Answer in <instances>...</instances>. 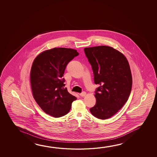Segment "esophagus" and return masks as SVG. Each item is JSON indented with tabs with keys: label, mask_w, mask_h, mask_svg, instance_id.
<instances>
[{
	"label": "esophagus",
	"mask_w": 157,
	"mask_h": 157,
	"mask_svg": "<svg viewBox=\"0 0 157 157\" xmlns=\"http://www.w3.org/2000/svg\"><path fill=\"white\" fill-rule=\"evenodd\" d=\"M86 95V93H85V92H82V93H80V96H81L82 97H84Z\"/></svg>",
	"instance_id": "1"
}]
</instances>
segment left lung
Wrapping results in <instances>:
<instances>
[{
  "instance_id": "obj_1",
  "label": "left lung",
  "mask_w": 157,
  "mask_h": 157,
  "mask_svg": "<svg viewBox=\"0 0 157 157\" xmlns=\"http://www.w3.org/2000/svg\"><path fill=\"white\" fill-rule=\"evenodd\" d=\"M94 76L99 85L95 91L96 105L90 109L97 118L112 117L123 107L131 93L132 79L126 57L108 46L84 48Z\"/></svg>"
}]
</instances>
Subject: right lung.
<instances>
[{"label":"right lung","mask_w":157,"mask_h":157,"mask_svg":"<svg viewBox=\"0 0 157 157\" xmlns=\"http://www.w3.org/2000/svg\"><path fill=\"white\" fill-rule=\"evenodd\" d=\"M78 55L75 49L55 48L41 52L34 60L30 73L32 91L47 114L55 118L65 116L77 100L64 88L62 77L67 64Z\"/></svg>","instance_id":"add662e5"}]
</instances>
